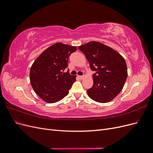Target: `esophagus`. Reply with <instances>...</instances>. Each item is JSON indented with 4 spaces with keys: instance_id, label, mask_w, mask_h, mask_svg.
<instances>
[{
    "instance_id": "esophagus-1",
    "label": "esophagus",
    "mask_w": 153,
    "mask_h": 153,
    "mask_svg": "<svg viewBox=\"0 0 153 153\" xmlns=\"http://www.w3.org/2000/svg\"><path fill=\"white\" fill-rule=\"evenodd\" d=\"M78 76V78H80V79H83V78H84V76H80V75H79V76Z\"/></svg>"
}]
</instances>
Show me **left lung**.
Here are the masks:
<instances>
[{"mask_svg":"<svg viewBox=\"0 0 153 153\" xmlns=\"http://www.w3.org/2000/svg\"><path fill=\"white\" fill-rule=\"evenodd\" d=\"M89 61L93 76V85L87 91L90 98L97 102L107 103L121 91L126 80L127 66L117 52L97 41L80 46Z\"/></svg>","mask_w":153,"mask_h":153,"instance_id":"obj_1","label":"left lung"}]
</instances>
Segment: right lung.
Here are the masks:
<instances>
[{"instance_id": "add662e5", "label": "right lung", "mask_w": 153, "mask_h": 153, "mask_svg": "<svg viewBox=\"0 0 153 153\" xmlns=\"http://www.w3.org/2000/svg\"><path fill=\"white\" fill-rule=\"evenodd\" d=\"M76 47L55 43L46 49L37 58L30 71L32 88L40 98L49 103L61 100L69 93L76 76L63 73L67 68L70 55Z\"/></svg>"}]
</instances>
